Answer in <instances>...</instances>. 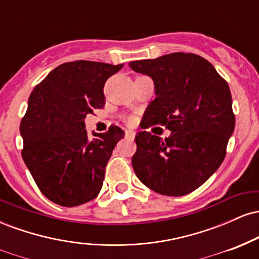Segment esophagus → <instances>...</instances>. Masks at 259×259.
<instances>
[{
	"label": "esophagus",
	"instance_id": "esophagus-1",
	"mask_svg": "<svg viewBox=\"0 0 259 259\" xmlns=\"http://www.w3.org/2000/svg\"><path fill=\"white\" fill-rule=\"evenodd\" d=\"M125 138L129 139V140H134V138H135V133L130 132V130H126V132H125Z\"/></svg>",
	"mask_w": 259,
	"mask_h": 259
}]
</instances>
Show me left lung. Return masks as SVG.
I'll return each mask as SVG.
<instances>
[{
  "instance_id": "8db88e82",
  "label": "left lung",
  "mask_w": 259,
  "mask_h": 259,
  "mask_svg": "<svg viewBox=\"0 0 259 259\" xmlns=\"http://www.w3.org/2000/svg\"><path fill=\"white\" fill-rule=\"evenodd\" d=\"M129 67L154 82L156 99L142 117V129L160 124L171 132L164 140L138 133L132 158L136 177L160 195L195 191L221 167L234 133L228 82L207 59L194 53H169L130 62Z\"/></svg>"
}]
</instances>
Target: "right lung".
<instances>
[{
  "mask_svg": "<svg viewBox=\"0 0 259 259\" xmlns=\"http://www.w3.org/2000/svg\"><path fill=\"white\" fill-rule=\"evenodd\" d=\"M121 68L67 62L30 94L20 123L22 156L40 191L59 206H79L101 191L107 163L125 134L112 125L107 133H92L95 139H90L85 118L105 106L103 86Z\"/></svg>",
  "mask_w": 259,
  "mask_h": 259,
  "instance_id": "obj_1",
  "label": "right lung"
}]
</instances>
